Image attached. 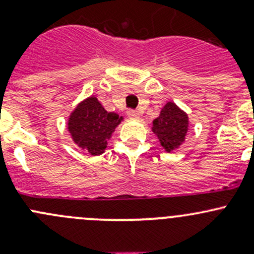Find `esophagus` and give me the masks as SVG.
<instances>
[{
	"label": "esophagus",
	"mask_w": 254,
	"mask_h": 254,
	"mask_svg": "<svg viewBox=\"0 0 254 254\" xmlns=\"http://www.w3.org/2000/svg\"><path fill=\"white\" fill-rule=\"evenodd\" d=\"M127 114V117L130 118V119H140L139 113H137L136 111H132V109H129Z\"/></svg>",
	"instance_id": "esophagus-1"
}]
</instances>
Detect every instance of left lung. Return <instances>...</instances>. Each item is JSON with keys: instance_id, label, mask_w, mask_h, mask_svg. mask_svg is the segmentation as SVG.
I'll return each instance as SVG.
<instances>
[{"instance_id": "1", "label": "left lung", "mask_w": 254, "mask_h": 254, "mask_svg": "<svg viewBox=\"0 0 254 254\" xmlns=\"http://www.w3.org/2000/svg\"><path fill=\"white\" fill-rule=\"evenodd\" d=\"M189 118L176 103L168 101L161 109L160 115L152 122L153 134L166 152H172L186 141Z\"/></svg>"}]
</instances>
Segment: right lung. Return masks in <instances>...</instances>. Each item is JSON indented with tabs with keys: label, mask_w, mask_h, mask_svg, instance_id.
Returning <instances> with one entry per match:
<instances>
[{
	"label": "right lung",
	"mask_w": 254,
	"mask_h": 254,
	"mask_svg": "<svg viewBox=\"0 0 254 254\" xmlns=\"http://www.w3.org/2000/svg\"><path fill=\"white\" fill-rule=\"evenodd\" d=\"M124 118L103 108L96 96L87 97L79 102L67 119V131L72 141L91 156H98L106 151L115 127Z\"/></svg>",
	"instance_id": "1"
}]
</instances>
